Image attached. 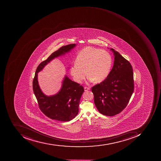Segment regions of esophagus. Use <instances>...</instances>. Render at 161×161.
I'll use <instances>...</instances> for the list:
<instances>
[{
	"mask_svg": "<svg viewBox=\"0 0 161 161\" xmlns=\"http://www.w3.org/2000/svg\"><path fill=\"white\" fill-rule=\"evenodd\" d=\"M89 89H90V88H89V87H86V86H85V87H84V90L85 92H86V91H88V90H89Z\"/></svg>",
	"mask_w": 161,
	"mask_h": 161,
	"instance_id": "esophagus-1",
	"label": "esophagus"
}]
</instances>
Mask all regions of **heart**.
<instances>
[{
    "mask_svg": "<svg viewBox=\"0 0 161 161\" xmlns=\"http://www.w3.org/2000/svg\"><path fill=\"white\" fill-rule=\"evenodd\" d=\"M75 62L70 69V75L75 81L81 83L87 73L90 81L100 83L108 75L112 58L106 51L86 47L78 53Z\"/></svg>",
    "mask_w": 161,
    "mask_h": 161,
    "instance_id": "b5f03b06",
    "label": "heart"
}]
</instances>
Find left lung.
Listing matches in <instances>:
<instances>
[{"mask_svg": "<svg viewBox=\"0 0 161 161\" xmlns=\"http://www.w3.org/2000/svg\"><path fill=\"white\" fill-rule=\"evenodd\" d=\"M114 62L105 80L92 88L94 101L100 113L113 116L122 112L134 91V74L131 64L113 49Z\"/></svg>", "mask_w": 161, "mask_h": 161, "instance_id": "1", "label": "left lung"}]
</instances>
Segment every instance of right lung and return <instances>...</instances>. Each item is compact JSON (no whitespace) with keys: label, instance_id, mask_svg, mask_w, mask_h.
<instances>
[{"label":"right lung","instance_id":"obj_1","mask_svg":"<svg viewBox=\"0 0 161 161\" xmlns=\"http://www.w3.org/2000/svg\"><path fill=\"white\" fill-rule=\"evenodd\" d=\"M76 44H68L53 53L47 59L39 64L33 80V90L39 108L45 116L52 119L69 121L75 118L79 112L80 100L84 89L82 86L69 79L66 75L62 81L61 89L54 95L47 96L43 94L39 86L38 73L46 64L55 58L65 55L73 49Z\"/></svg>","mask_w":161,"mask_h":161}]
</instances>
